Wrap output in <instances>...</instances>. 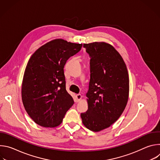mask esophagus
Masks as SVG:
<instances>
[{
    "label": "esophagus",
    "instance_id": "esophagus-1",
    "mask_svg": "<svg viewBox=\"0 0 160 160\" xmlns=\"http://www.w3.org/2000/svg\"><path fill=\"white\" fill-rule=\"evenodd\" d=\"M82 95H81V94H77V95L76 96L77 101V102H80V100L82 99Z\"/></svg>",
    "mask_w": 160,
    "mask_h": 160
}]
</instances>
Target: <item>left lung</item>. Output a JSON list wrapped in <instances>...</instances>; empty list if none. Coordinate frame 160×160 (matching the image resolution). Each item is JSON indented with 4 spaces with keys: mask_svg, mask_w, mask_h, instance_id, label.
<instances>
[{
    "mask_svg": "<svg viewBox=\"0 0 160 160\" xmlns=\"http://www.w3.org/2000/svg\"><path fill=\"white\" fill-rule=\"evenodd\" d=\"M90 58L88 110L81 113L84 126L93 132L109 127L122 115L128 99L129 77L126 64L111 45L84 43Z\"/></svg>",
    "mask_w": 160,
    "mask_h": 160,
    "instance_id": "obj_1",
    "label": "left lung"
}]
</instances>
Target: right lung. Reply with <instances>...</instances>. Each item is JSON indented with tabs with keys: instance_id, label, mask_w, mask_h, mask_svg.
<instances>
[{
	"instance_id": "1",
	"label": "right lung",
	"mask_w": 160,
	"mask_h": 160,
	"mask_svg": "<svg viewBox=\"0 0 160 160\" xmlns=\"http://www.w3.org/2000/svg\"><path fill=\"white\" fill-rule=\"evenodd\" d=\"M81 43L58 38L39 48L30 58L21 87L22 101L30 118L43 127H56L74 103L66 90L64 67Z\"/></svg>"
}]
</instances>
